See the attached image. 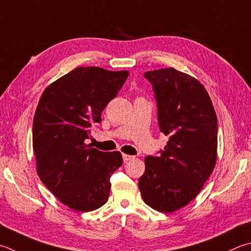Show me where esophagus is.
<instances>
[{
    "mask_svg": "<svg viewBox=\"0 0 251 251\" xmlns=\"http://www.w3.org/2000/svg\"><path fill=\"white\" fill-rule=\"evenodd\" d=\"M135 157L134 156H129V154H123V160H124V162H128L130 160H133Z\"/></svg>",
    "mask_w": 251,
    "mask_h": 251,
    "instance_id": "34e87169",
    "label": "esophagus"
}]
</instances>
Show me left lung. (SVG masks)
Returning a JSON list of instances; mask_svg holds the SVG:
<instances>
[{
  "label": "left lung",
  "mask_w": 251,
  "mask_h": 251,
  "mask_svg": "<svg viewBox=\"0 0 251 251\" xmlns=\"http://www.w3.org/2000/svg\"><path fill=\"white\" fill-rule=\"evenodd\" d=\"M152 84L158 124L169 137L159 156L145 158L138 186L144 202L171 213L197 197L217 158V117L204 85L193 76L166 68L145 72Z\"/></svg>",
  "instance_id": "8db88e82"
}]
</instances>
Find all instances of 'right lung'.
<instances>
[{
  "mask_svg": "<svg viewBox=\"0 0 251 251\" xmlns=\"http://www.w3.org/2000/svg\"><path fill=\"white\" fill-rule=\"evenodd\" d=\"M128 75L79 67L49 84L40 97L33 122L37 173L74 211H94L107 202L110 177L122 166V154L100 151L84 141Z\"/></svg>",
  "mask_w": 251,
  "mask_h": 251,
  "instance_id": "add662e5",
  "label": "right lung"
}]
</instances>
